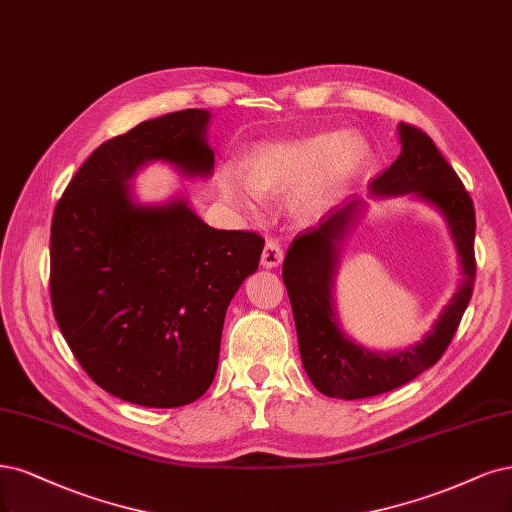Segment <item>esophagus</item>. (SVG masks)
<instances>
[{
  "label": "esophagus",
  "mask_w": 512,
  "mask_h": 512,
  "mask_svg": "<svg viewBox=\"0 0 512 512\" xmlns=\"http://www.w3.org/2000/svg\"><path fill=\"white\" fill-rule=\"evenodd\" d=\"M281 260H284V250L279 248V243L269 239L267 243H264V252H262V258H260V264L264 269H275L281 264Z\"/></svg>",
  "instance_id": "esophagus-1"
}]
</instances>
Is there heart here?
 <instances>
[{"label":"heart","mask_w":512,"mask_h":512,"mask_svg":"<svg viewBox=\"0 0 512 512\" xmlns=\"http://www.w3.org/2000/svg\"><path fill=\"white\" fill-rule=\"evenodd\" d=\"M373 150L358 133L320 131L258 144L239 171L222 173V192L241 207H256L260 195L292 190V209L317 218L370 165Z\"/></svg>","instance_id":"heart-1"}]
</instances>
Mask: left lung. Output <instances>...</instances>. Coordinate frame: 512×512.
Here are the masks:
<instances>
[{"label":"left lung","instance_id":"1","mask_svg":"<svg viewBox=\"0 0 512 512\" xmlns=\"http://www.w3.org/2000/svg\"><path fill=\"white\" fill-rule=\"evenodd\" d=\"M400 156L370 182L368 197L392 199L411 195L432 205L445 218L462 267V284L419 343L400 351H373L345 334L334 309V277L341 245L358 222L366 201L351 197L330 209L305 233L296 235L284 260L298 349L315 390L330 398L356 400L377 396L409 383L445 354L470 303L477 262H474V205L462 180L438 152L432 139L411 125H398Z\"/></svg>","mask_w":512,"mask_h":512}]
</instances>
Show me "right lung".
<instances>
[{
    "label": "right lung",
    "instance_id": "add662e5",
    "mask_svg": "<svg viewBox=\"0 0 512 512\" xmlns=\"http://www.w3.org/2000/svg\"><path fill=\"white\" fill-rule=\"evenodd\" d=\"M207 110L139 122L101 144L67 184L50 226V298L76 360L105 392L173 409L216 377L222 326L264 239L218 231L184 197L144 205L131 180L163 161L209 178Z\"/></svg>",
    "mask_w": 512,
    "mask_h": 512
}]
</instances>
